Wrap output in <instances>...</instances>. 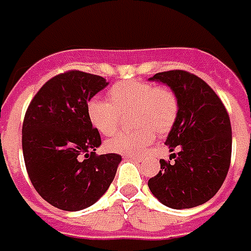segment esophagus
I'll return each instance as SVG.
<instances>
[{
  "mask_svg": "<svg viewBox=\"0 0 251 251\" xmlns=\"http://www.w3.org/2000/svg\"><path fill=\"white\" fill-rule=\"evenodd\" d=\"M126 158H129V159H132V161H140L142 158L136 157V155H126Z\"/></svg>",
  "mask_w": 251,
  "mask_h": 251,
  "instance_id": "1",
  "label": "esophagus"
}]
</instances>
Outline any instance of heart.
I'll use <instances>...</instances> for the list:
<instances>
[{
  "label": "heart",
  "instance_id": "1",
  "mask_svg": "<svg viewBox=\"0 0 251 251\" xmlns=\"http://www.w3.org/2000/svg\"><path fill=\"white\" fill-rule=\"evenodd\" d=\"M108 96L109 101L92 99L86 105V115L94 128L102 135L113 134L123 113L129 111V124L136 127L106 140L104 146L109 152L136 155L151 145L155 132L168 134L177 122L178 99L166 86L129 79L115 83Z\"/></svg>",
  "mask_w": 251,
  "mask_h": 251
}]
</instances>
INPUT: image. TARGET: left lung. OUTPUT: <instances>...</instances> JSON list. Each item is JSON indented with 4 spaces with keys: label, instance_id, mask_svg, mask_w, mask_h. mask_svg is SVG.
Segmentation results:
<instances>
[{
    "label": "left lung",
    "instance_id": "left-lung-1",
    "mask_svg": "<svg viewBox=\"0 0 251 251\" xmlns=\"http://www.w3.org/2000/svg\"><path fill=\"white\" fill-rule=\"evenodd\" d=\"M150 81L168 85L179 102L177 122L166 139L173 163L161 159L149 179L151 193L174 209L207 202L225 182L231 161V123L223 102L207 82L184 70L157 73Z\"/></svg>",
    "mask_w": 251,
    "mask_h": 251
}]
</instances>
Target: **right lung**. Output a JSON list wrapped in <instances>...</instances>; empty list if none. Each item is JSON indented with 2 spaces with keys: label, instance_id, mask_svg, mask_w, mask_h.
I'll return each mask as SVG.
<instances>
[{
  "label": "right lung",
  "instance_id": "right-lung-1",
  "mask_svg": "<svg viewBox=\"0 0 251 251\" xmlns=\"http://www.w3.org/2000/svg\"><path fill=\"white\" fill-rule=\"evenodd\" d=\"M108 86L105 78L70 70L35 94L23 123V154L32 185L63 211L97 201L115 178L119 154L97 155L100 132L86 115L88 101Z\"/></svg>",
  "mask_w": 251,
  "mask_h": 251
}]
</instances>
